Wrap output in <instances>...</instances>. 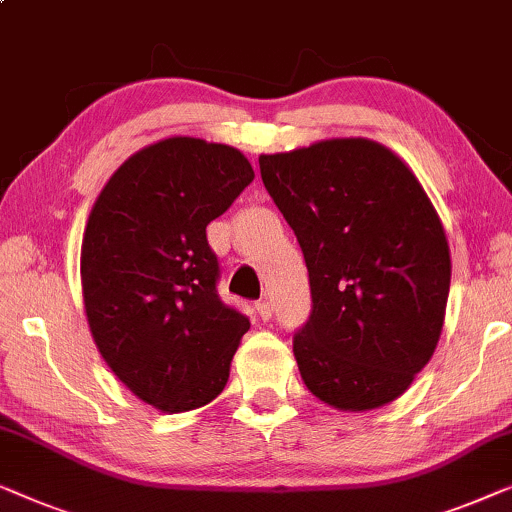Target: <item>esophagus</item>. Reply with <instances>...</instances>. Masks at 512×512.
Instances as JSON below:
<instances>
[{
	"label": "esophagus",
	"instance_id": "1",
	"mask_svg": "<svg viewBox=\"0 0 512 512\" xmlns=\"http://www.w3.org/2000/svg\"><path fill=\"white\" fill-rule=\"evenodd\" d=\"M255 308H257V315H259V318H262V320H269L271 315H273V304H271L269 299H262V301H257Z\"/></svg>",
	"mask_w": 512,
	"mask_h": 512
}]
</instances>
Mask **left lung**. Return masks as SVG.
Instances as JSON below:
<instances>
[{
	"label": "left lung",
	"mask_w": 512,
	"mask_h": 512,
	"mask_svg": "<svg viewBox=\"0 0 512 512\" xmlns=\"http://www.w3.org/2000/svg\"><path fill=\"white\" fill-rule=\"evenodd\" d=\"M259 171L306 259L313 306L292 341L306 387L338 410L401 397L434 355L450 292L422 185L369 139L262 155Z\"/></svg>",
	"instance_id": "left-lung-1"
}]
</instances>
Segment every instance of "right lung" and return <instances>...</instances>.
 I'll return each mask as SVG.
<instances>
[{
    "mask_svg": "<svg viewBox=\"0 0 512 512\" xmlns=\"http://www.w3.org/2000/svg\"><path fill=\"white\" fill-rule=\"evenodd\" d=\"M253 178L236 148L174 136L129 157L92 206L81 248L92 338L115 376L164 413L218 397L250 329L220 299L206 227Z\"/></svg>",
    "mask_w": 512,
    "mask_h": 512,
    "instance_id": "add662e5",
    "label": "right lung"
}]
</instances>
